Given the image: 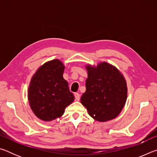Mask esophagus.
Instances as JSON below:
<instances>
[{
    "label": "esophagus",
    "instance_id": "obj_1",
    "mask_svg": "<svg viewBox=\"0 0 157 157\" xmlns=\"http://www.w3.org/2000/svg\"><path fill=\"white\" fill-rule=\"evenodd\" d=\"M75 95V98L76 100L78 101L79 100V98H80V95H79L78 93H75V95Z\"/></svg>",
    "mask_w": 157,
    "mask_h": 157
}]
</instances>
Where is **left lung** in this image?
<instances>
[{"label":"left lung","mask_w":157,"mask_h":157,"mask_svg":"<svg viewBox=\"0 0 157 157\" xmlns=\"http://www.w3.org/2000/svg\"><path fill=\"white\" fill-rule=\"evenodd\" d=\"M86 91L81 102L93 118L111 121L118 116L126 102L127 88L123 75L115 66L107 62L97 67L88 65Z\"/></svg>","instance_id":"1"}]
</instances>
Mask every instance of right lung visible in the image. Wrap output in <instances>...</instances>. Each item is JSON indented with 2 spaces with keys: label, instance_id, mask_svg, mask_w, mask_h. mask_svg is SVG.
<instances>
[{
  "label": "right lung",
  "instance_id": "right-lung-1",
  "mask_svg": "<svg viewBox=\"0 0 157 157\" xmlns=\"http://www.w3.org/2000/svg\"><path fill=\"white\" fill-rule=\"evenodd\" d=\"M64 66L54 59L41 66L31 79L28 87V100L36 117L51 121L62 116L66 107L74 100L68 84L63 78Z\"/></svg>",
  "mask_w": 157,
  "mask_h": 157
}]
</instances>
